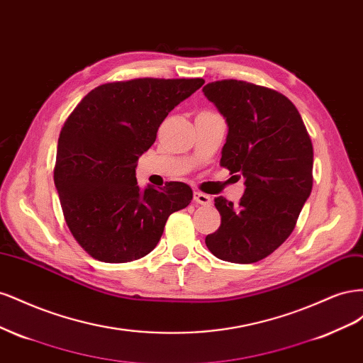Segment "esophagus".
Returning a JSON list of instances; mask_svg holds the SVG:
<instances>
[{
    "instance_id": "34e87169",
    "label": "esophagus",
    "mask_w": 363,
    "mask_h": 363,
    "mask_svg": "<svg viewBox=\"0 0 363 363\" xmlns=\"http://www.w3.org/2000/svg\"><path fill=\"white\" fill-rule=\"evenodd\" d=\"M194 201L196 204H201V206H211L212 204L211 196L203 194V192H194Z\"/></svg>"
}]
</instances>
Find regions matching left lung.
Returning <instances> with one entry per match:
<instances>
[{"instance_id": "obj_1", "label": "left lung", "mask_w": 363, "mask_h": 363, "mask_svg": "<svg viewBox=\"0 0 363 363\" xmlns=\"http://www.w3.org/2000/svg\"><path fill=\"white\" fill-rule=\"evenodd\" d=\"M203 92L228 127L221 167L245 179L238 204L215 199L221 225L206 236V245L221 260L255 263L289 238L309 199L312 140L291 100L268 87L221 80Z\"/></svg>"}]
</instances>
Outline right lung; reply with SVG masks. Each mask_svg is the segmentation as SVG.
<instances>
[{"label":"right lung","instance_id":"1","mask_svg":"<svg viewBox=\"0 0 363 363\" xmlns=\"http://www.w3.org/2000/svg\"><path fill=\"white\" fill-rule=\"evenodd\" d=\"M203 79H135L95 87L62 127L54 184L65 221L87 255L125 263L155 250L171 213L192 189L171 182L142 191L138 159L155 144L163 119Z\"/></svg>","mask_w":363,"mask_h":363}]
</instances>
